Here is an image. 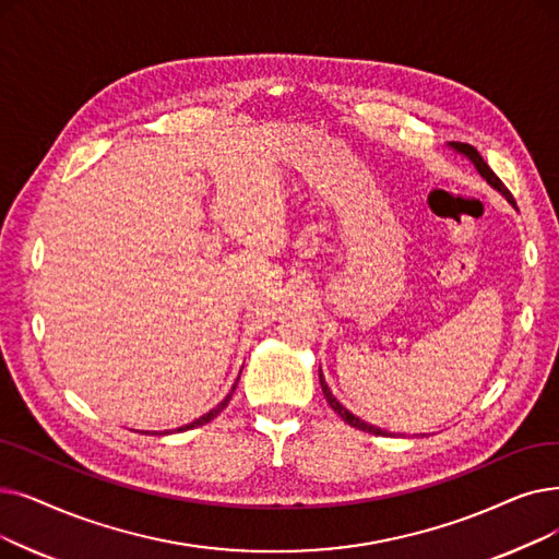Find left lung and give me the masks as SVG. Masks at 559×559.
<instances>
[{
	"label": "left lung",
	"instance_id": "1",
	"mask_svg": "<svg viewBox=\"0 0 559 559\" xmlns=\"http://www.w3.org/2000/svg\"><path fill=\"white\" fill-rule=\"evenodd\" d=\"M454 148L456 151H461L464 155H468L471 159H473V164L477 166V171L481 174V178H487V182L491 185V187H496L502 197L512 203L514 207H516V201H514V197L512 193H509V189L502 185V180L491 171L489 168V164L481 159V155L473 148V145H468V143H461V141H454ZM320 385H322V393H324V397H326V402H329V406L335 411V414L343 418L347 425H352V427H356V429H362V431H370V433H374V436H391L388 431H383V429H379V427H374V425H368V423H362V420H358L354 414H349V411L340 404L335 397H333V393L329 391V385H326V381H324V377H322V370H320Z\"/></svg>",
	"mask_w": 559,
	"mask_h": 559
}]
</instances>
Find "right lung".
I'll return each mask as SVG.
<instances>
[{
    "label": "right lung",
    "mask_w": 559,
    "mask_h": 559,
    "mask_svg": "<svg viewBox=\"0 0 559 559\" xmlns=\"http://www.w3.org/2000/svg\"><path fill=\"white\" fill-rule=\"evenodd\" d=\"M237 385V383H235ZM235 385H233V391L224 397V402L222 404H216L212 411H210V414H205V416H201L199 420H193L191 425H185V427H180L178 431H185V429H193V427H201V425H205V423H210L212 418H216V416H219L222 414V411L228 406V402H230V397H233V393H235ZM164 433H168V431H164Z\"/></svg>",
    "instance_id": "right-lung-1"
}]
</instances>
